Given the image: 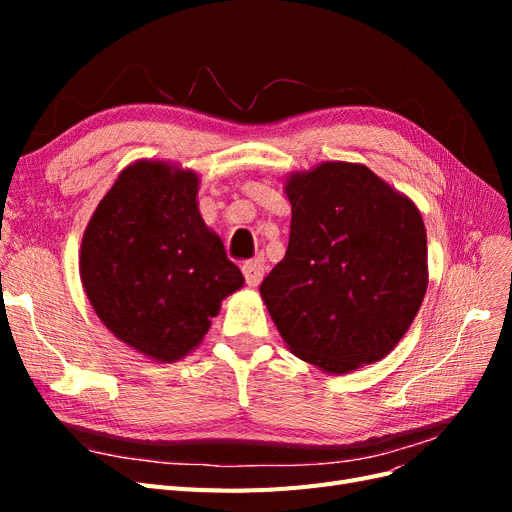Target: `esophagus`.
Listing matches in <instances>:
<instances>
[{"label":"esophagus","instance_id":"34e87169","mask_svg":"<svg viewBox=\"0 0 512 512\" xmlns=\"http://www.w3.org/2000/svg\"><path fill=\"white\" fill-rule=\"evenodd\" d=\"M243 275H245L247 286L256 288L262 282V277H265V262H262V260L245 262V265H243Z\"/></svg>","mask_w":512,"mask_h":512}]
</instances>
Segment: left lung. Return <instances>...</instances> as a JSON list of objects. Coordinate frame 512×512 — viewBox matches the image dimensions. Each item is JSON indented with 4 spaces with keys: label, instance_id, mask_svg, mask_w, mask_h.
Returning a JSON list of instances; mask_svg holds the SVG:
<instances>
[{
    "label": "left lung",
    "instance_id": "left-lung-1",
    "mask_svg": "<svg viewBox=\"0 0 512 512\" xmlns=\"http://www.w3.org/2000/svg\"><path fill=\"white\" fill-rule=\"evenodd\" d=\"M286 256L260 284L286 348L324 374L384 359L429 284L427 232L412 200L356 162H320L284 181Z\"/></svg>",
    "mask_w": 512,
    "mask_h": 512
}]
</instances>
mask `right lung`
Instances as JSON below:
<instances>
[{
    "instance_id": "1",
    "label": "right lung",
    "mask_w": 512,
    "mask_h": 512,
    "mask_svg": "<svg viewBox=\"0 0 512 512\" xmlns=\"http://www.w3.org/2000/svg\"><path fill=\"white\" fill-rule=\"evenodd\" d=\"M196 170L143 158L119 173L83 232L79 273L104 327L156 363L196 350L245 280L198 211Z\"/></svg>"
}]
</instances>
